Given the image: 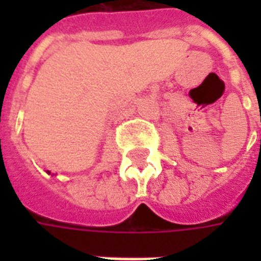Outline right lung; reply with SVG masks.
Here are the masks:
<instances>
[{
    "mask_svg": "<svg viewBox=\"0 0 261 261\" xmlns=\"http://www.w3.org/2000/svg\"><path fill=\"white\" fill-rule=\"evenodd\" d=\"M48 173H50V172H48Z\"/></svg>",
    "mask_w": 261,
    "mask_h": 261,
    "instance_id": "1",
    "label": "right lung"
}]
</instances>
